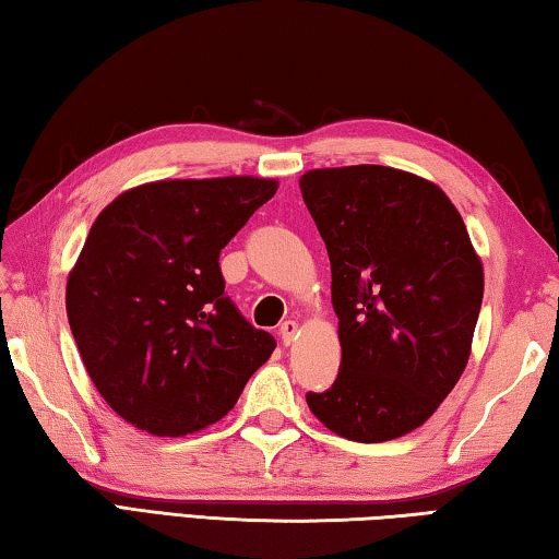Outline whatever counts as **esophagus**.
<instances>
[{
  "mask_svg": "<svg viewBox=\"0 0 559 559\" xmlns=\"http://www.w3.org/2000/svg\"><path fill=\"white\" fill-rule=\"evenodd\" d=\"M280 336H282V344L289 346L292 341L299 336V324H297V321H285V324L280 326Z\"/></svg>",
  "mask_w": 559,
  "mask_h": 559,
  "instance_id": "esophagus-1",
  "label": "esophagus"
}]
</instances>
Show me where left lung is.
<instances>
[{"label":"left lung","mask_w":559,"mask_h":559,"mask_svg":"<svg viewBox=\"0 0 559 559\" xmlns=\"http://www.w3.org/2000/svg\"><path fill=\"white\" fill-rule=\"evenodd\" d=\"M301 199L326 242L341 366L307 403L350 442L423 427L472 356L484 264L437 183L393 166L311 169Z\"/></svg>","instance_id":"8db88e82"}]
</instances>
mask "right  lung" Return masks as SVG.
I'll return each mask as SVG.
<instances>
[{
	"label": "right lung",
	"instance_id": "right-lung-1",
	"mask_svg": "<svg viewBox=\"0 0 559 559\" xmlns=\"http://www.w3.org/2000/svg\"><path fill=\"white\" fill-rule=\"evenodd\" d=\"M277 179H162L107 203L68 272L66 311L87 376L124 423L154 437L211 427L272 356L223 295L221 250Z\"/></svg>",
	"mask_w": 559,
	"mask_h": 559
}]
</instances>
